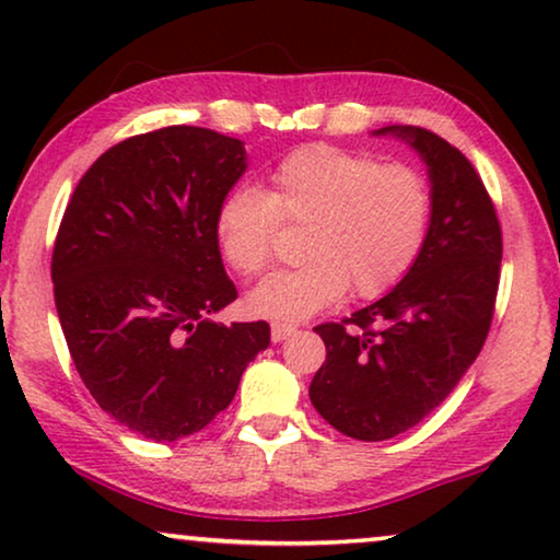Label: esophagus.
Returning <instances> with one entry per match:
<instances>
[{
	"label": "esophagus",
	"instance_id": "esophagus-1",
	"mask_svg": "<svg viewBox=\"0 0 560 560\" xmlns=\"http://www.w3.org/2000/svg\"><path fill=\"white\" fill-rule=\"evenodd\" d=\"M290 334H295V326L293 324H272V341L278 343L282 339H288Z\"/></svg>",
	"mask_w": 560,
	"mask_h": 560
}]
</instances>
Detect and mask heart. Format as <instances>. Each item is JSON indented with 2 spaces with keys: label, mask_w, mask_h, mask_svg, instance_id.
<instances>
[{
  "label": "heart",
  "mask_w": 560,
  "mask_h": 560,
  "mask_svg": "<svg viewBox=\"0 0 560 560\" xmlns=\"http://www.w3.org/2000/svg\"><path fill=\"white\" fill-rule=\"evenodd\" d=\"M431 186L416 165L382 163L334 144L293 150L270 173V190L236 186L221 198L217 242L244 278L270 270L282 221L308 224L293 270L252 290L257 316L295 320L351 290L374 298L416 262L431 224Z\"/></svg>",
  "instance_id": "1"
}]
</instances>
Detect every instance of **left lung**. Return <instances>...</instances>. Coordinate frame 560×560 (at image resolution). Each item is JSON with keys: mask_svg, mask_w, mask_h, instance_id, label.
<instances>
[{"mask_svg": "<svg viewBox=\"0 0 560 560\" xmlns=\"http://www.w3.org/2000/svg\"><path fill=\"white\" fill-rule=\"evenodd\" d=\"M408 140L431 175V226L408 275L341 324L313 328L326 362L311 402L336 431L387 441L446 400L485 347L502 265V229L462 150L423 127H385Z\"/></svg>", "mask_w": 560, "mask_h": 560, "instance_id": "obj_1", "label": "left lung"}]
</instances>
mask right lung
<instances>
[{"instance_id":"1","label":"right lung","mask_w":560,"mask_h":560,"mask_svg":"<svg viewBox=\"0 0 560 560\" xmlns=\"http://www.w3.org/2000/svg\"><path fill=\"white\" fill-rule=\"evenodd\" d=\"M240 140L175 125L135 135L83 173L52 247L68 351L98 408L152 441L229 408L270 324H213L236 298L217 211L247 167Z\"/></svg>"}]
</instances>
